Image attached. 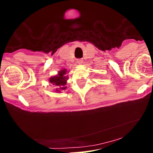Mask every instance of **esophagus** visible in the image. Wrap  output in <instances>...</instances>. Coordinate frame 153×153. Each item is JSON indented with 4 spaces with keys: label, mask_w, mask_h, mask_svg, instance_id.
<instances>
[{
    "label": "esophagus",
    "mask_w": 153,
    "mask_h": 153,
    "mask_svg": "<svg viewBox=\"0 0 153 153\" xmlns=\"http://www.w3.org/2000/svg\"><path fill=\"white\" fill-rule=\"evenodd\" d=\"M77 63H78V64H81V63H83V60L82 59H78V60H77Z\"/></svg>",
    "instance_id": "esophagus-1"
}]
</instances>
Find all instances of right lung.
Segmentation results:
<instances>
[{
  "mask_svg": "<svg viewBox=\"0 0 153 153\" xmlns=\"http://www.w3.org/2000/svg\"><path fill=\"white\" fill-rule=\"evenodd\" d=\"M66 69H63V70L60 71V72L58 73V75H56V76L51 77L50 78L49 81L53 84L54 85H56L57 87H59V90H66V80H67V77L66 76ZM58 89L56 90V91L60 92V90H58Z\"/></svg>",
  "mask_w": 153,
  "mask_h": 153,
  "instance_id": "obj_1",
  "label": "right lung"
}]
</instances>
